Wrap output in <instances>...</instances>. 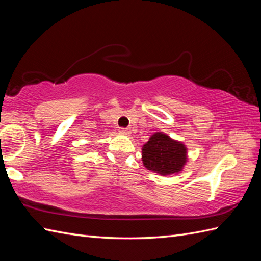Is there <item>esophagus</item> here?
Returning <instances> with one entry per match:
<instances>
[{
  "label": "esophagus",
  "mask_w": 261,
  "mask_h": 261,
  "mask_svg": "<svg viewBox=\"0 0 261 261\" xmlns=\"http://www.w3.org/2000/svg\"><path fill=\"white\" fill-rule=\"evenodd\" d=\"M119 133H120L121 135H129L130 133H132V130H130V128H120Z\"/></svg>",
  "instance_id": "34e87169"
}]
</instances>
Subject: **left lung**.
<instances>
[{
	"label": "left lung",
	"instance_id": "obj_1",
	"mask_svg": "<svg viewBox=\"0 0 261 261\" xmlns=\"http://www.w3.org/2000/svg\"><path fill=\"white\" fill-rule=\"evenodd\" d=\"M143 165L162 176L178 174L188 163V147L163 132H156L142 147Z\"/></svg>",
	"mask_w": 261,
	"mask_h": 261
}]
</instances>
